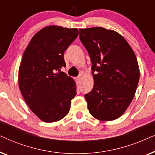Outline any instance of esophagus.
<instances>
[{"instance_id":"1","label":"esophagus","mask_w":155,"mask_h":155,"mask_svg":"<svg viewBox=\"0 0 155 155\" xmlns=\"http://www.w3.org/2000/svg\"><path fill=\"white\" fill-rule=\"evenodd\" d=\"M75 80H76V81H77L78 83L79 84L80 82V80H81V77H80V76H78V77L75 78Z\"/></svg>"}]
</instances>
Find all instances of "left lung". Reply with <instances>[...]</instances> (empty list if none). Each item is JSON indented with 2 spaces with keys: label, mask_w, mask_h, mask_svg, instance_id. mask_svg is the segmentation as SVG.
<instances>
[{
  "label": "left lung",
  "mask_w": 155,
  "mask_h": 155,
  "mask_svg": "<svg viewBox=\"0 0 155 155\" xmlns=\"http://www.w3.org/2000/svg\"><path fill=\"white\" fill-rule=\"evenodd\" d=\"M80 39L92 63L94 87L84 95L89 111L101 121L115 120L136 92L140 69L135 53L120 34L103 27L80 29Z\"/></svg>",
  "instance_id": "left-lung-1"
}]
</instances>
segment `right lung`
Listing matches in <instances>:
<instances>
[{
    "instance_id": "1",
    "label": "right lung",
    "mask_w": 155,
    "mask_h": 155,
    "mask_svg": "<svg viewBox=\"0 0 155 155\" xmlns=\"http://www.w3.org/2000/svg\"><path fill=\"white\" fill-rule=\"evenodd\" d=\"M78 36L77 28L51 25L31 38L22 55L19 88L31 111L42 121L60 120L68 114L76 84L63 72V54Z\"/></svg>"
}]
</instances>
